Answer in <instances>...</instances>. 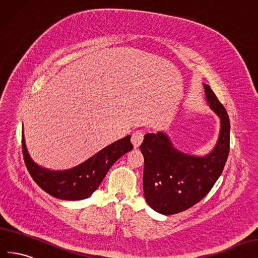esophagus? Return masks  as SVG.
I'll return each mask as SVG.
<instances>
[{"instance_id": "esophagus-1", "label": "esophagus", "mask_w": 258, "mask_h": 258, "mask_svg": "<svg viewBox=\"0 0 258 258\" xmlns=\"http://www.w3.org/2000/svg\"><path fill=\"white\" fill-rule=\"evenodd\" d=\"M143 139H144L143 132L136 131L135 133H133V135H132V144H133L134 148H138V147L141 146V144L143 143Z\"/></svg>"}]
</instances>
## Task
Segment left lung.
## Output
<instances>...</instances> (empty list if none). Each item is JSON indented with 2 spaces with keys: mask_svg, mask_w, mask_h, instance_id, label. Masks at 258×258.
<instances>
[{
  "mask_svg": "<svg viewBox=\"0 0 258 258\" xmlns=\"http://www.w3.org/2000/svg\"><path fill=\"white\" fill-rule=\"evenodd\" d=\"M205 98L220 119L218 141L204 157L181 152L163 132L144 137V195L149 207L163 215L177 214L207 196L222 174L229 154L230 121L210 85L203 84Z\"/></svg>",
  "mask_w": 258,
  "mask_h": 258,
  "instance_id": "left-lung-1",
  "label": "left lung"
}]
</instances>
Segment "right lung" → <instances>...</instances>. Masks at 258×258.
<instances>
[{"label":"right lung","instance_id":"1","mask_svg":"<svg viewBox=\"0 0 258 258\" xmlns=\"http://www.w3.org/2000/svg\"><path fill=\"white\" fill-rule=\"evenodd\" d=\"M21 133L24 160L31 177L45 192L60 200H83L92 196L114 162L133 149L131 135H127L105 147L76 167L66 171H50L34 163L26 148L24 130Z\"/></svg>","mask_w":258,"mask_h":258}]
</instances>
